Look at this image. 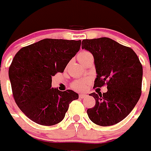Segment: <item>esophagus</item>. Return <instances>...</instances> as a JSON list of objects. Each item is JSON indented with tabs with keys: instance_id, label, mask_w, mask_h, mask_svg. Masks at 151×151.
Listing matches in <instances>:
<instances>
[{
	"instance_id": "obj_1",
	"label": "esophagus",
	"mask_w": 151,
	"mask_h": 151,
	"mask_svg": "<svg viewBox=\"0 0 151 151\" xmlns=\"http://www.w3.org/2000/svg\"><path fill=\"white\" fill-rule=\"evenodd\" d=\"M87 96V95L86 94H79V97H80L81 99H84L85 97Z\"/></svg>"
}]
</instances>
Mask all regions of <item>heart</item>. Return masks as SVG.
I'll list each match as a JSON object with an SVG mask.
<instances>
[{"label": "heart", "mask_w": 151, "mask_h": 151, "mask_svg": "<svg viewBox=\"0 0 151 151\" xmlns=\"http://www.w3.org/2000/svg\"><path fill=\"white\" fill-rule=\"evenodd\" d=\"M91 53L87 51H81L79 52V54L78 55V58L79 59V61H81L84 59H85L86 57L90 55ZM89 81L88 80H78L73 81L71 85V87L75 91H78V92H82L84 90L86 89V88L88 85H89Z\"/></svg>", "instance_id": "heart-1"}]
</instances>
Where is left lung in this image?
Listing matches in <instances>:
<instances>
[{
  "mask_svg": "<svg viewBox=\"0 0 151 151\" xmlns=\"http://www.w3.org/2000/svg\"><path fill=\"white\" fill-rule=\"evenodd\" d=\"M94 57L96 78L94 88L106 84L107 92L90 94L94 107L87 110L89 119L100 126H110L124 119L141 96L143 66L131 48L108 37L85 39L81 45Z\"/></svg>",
  "mask_w": 151,
  "mask_h": 151,
  "instance_id": "obj_1",
  "label": "left lung"
}]
</instances>
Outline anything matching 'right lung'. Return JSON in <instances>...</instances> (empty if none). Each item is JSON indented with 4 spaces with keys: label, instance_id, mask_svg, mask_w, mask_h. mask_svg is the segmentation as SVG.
Instances as JSON below:
<instances>
[{
    "label": "right lung",
    "instance_id": "add662e5",
    "mask_svg": "<svg viewBox=\"0 0 151 151\" xmlns=\"http://www.w3.org/2000/svg\"><path fill=\"white\" fill-rule=\"evenodd\" d=\"M81 41L43 39L15 54L8 70L15 103L27 117L41 125L63 119L70 103L78 99L72 90L52 87V77L63 73L79 51Z\"/></svg>",
    "mask_w": 151,
    "mask_h": 151
}]
</instances>
